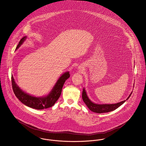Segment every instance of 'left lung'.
<instances>
[{
    "instance_id": "1",
    "label": "left lung",
    "mask_w": 146,
    "mask_h": 146,
    "mask_svg": "<svg viewBox=\"0 0 146 146\" xmlns=\"http://www.w3.org/2000/svg\"><path fill=\"white\" fill-rule=\"evenodd\" d=\"M132 93V92L129 94L128 97L127 98L126 100L122 101L121 102L115 103V104H96L90 100L87 96V92L85 90V88H83V92H82V99L85 103V104L87 105L88 108L90 110L93 112L97 113H102L109 112H111L115 110H116L117 108H118L119 106H121L122 104H123L124 103L128 100V98L130 97Z\"/></svg>"
}]
</instances>
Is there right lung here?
Here are the masks:
<instances>
[{"label":"right lung","instance_id":"obj_1","mask_svg":"<svg viewBox=\"0 0 146 146\" xmlns=\"http://www.w3.org/2000/svg\"><path fill=\"white\" fill-rule=\"evenodd\" d=\"M27 36L22 38L16 48L18 49L26 40ZM70 77L69 72H67L63 74L54 85L50 93L44 97H36L23 92L15 83L13 76H11V84L13 92L18 99L25 106L36 110H43L52 107L59 98L63 86L66 80Z\"/></svg>","mask_w":146,"mask_h":146}]
</instances>
